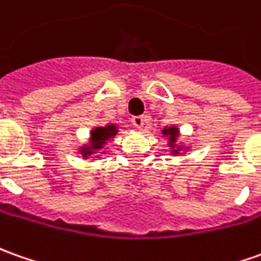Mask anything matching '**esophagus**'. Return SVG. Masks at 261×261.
Instances as JSON below:
<instances>
[{"mask_svg": "<svg viewBox=\"0 0 261 261\" xmlns=\"http://www.w3.org/2000/svg\"><path fill=\"white\" fill-rule=\"evenodd\" d=\"M131 123H133V125H134L136 128H138V130H141V128L144 127L145 118H144V117H141V116L134 117V118L131 120Z\"/></svg>", "mask_w": 261, "mask_h": 261, "instance_id": "obj_1", "label": "esophagus"}]
</instances>
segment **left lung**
<instances>
[{"mask_svg":"<svg viewBox=\"0 0 261 261\" xmlns=\"http://www.w3.org/2000/svg\"><path fill=\"white\" fill-rule=\"evenodd\" d=\"M161 134L167 138L168 151L171 155H181V154L187 153L190 150V145H186L182 141H178L180 138V128L177 125H170V127H164L161 130Z\"/></svg>","mask_w":261,"mask_h":261,"instance_id":"obj_1","label":"left lung"}]
</instances>
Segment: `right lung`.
Wrapping results in <instances>:
<instances>
[{"label":"right lung","instance_id":"add662e5","mask_svg":"<svg viewBox=\"0 0 261 261\" xmlns=\"http://www.w3.org/2000/svg\"><path fill=\"white\" fill-rule=\"evenodd\" d=\"M118 124H106L101 127H93V130L90 131V137L86 144L80 145L79 153L81 157L87 160L88 157H91L93 160L100 159L102 154L106 153V145L108 141H113L114 137L118 133Z\"/></svg>","mask_w":261,"mask_h":261}]
</instances>
